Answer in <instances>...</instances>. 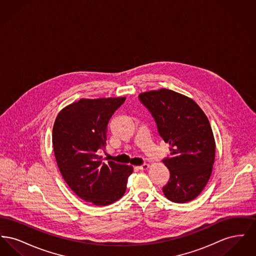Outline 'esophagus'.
<instances>
[{
    "label": "esophagus",
    "mask_w": 256,
    "mask_h": 256,
    "mask_svg": "<svg viewBox=\"0 0 256 256\" xmlns=\"http://www.w3.org/2000/svg\"><path fill=\"white\" fill-rule=\"evenodd\" d=\"M148 167H150V166H148V164H143V165L139 166V167H138V169L141 170H146L148 169Z\"/></svg>",
    "instance_id": "34e87169"
}]
</instances>
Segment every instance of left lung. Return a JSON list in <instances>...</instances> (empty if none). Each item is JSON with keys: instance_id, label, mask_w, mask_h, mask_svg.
Wrapping results in <instances>:
<instances>
[{"instance_id": "left-lung-1", "label": "left lung", "mask_w": 256, "mask_h": 256, "mask_svg": "<svg viewBox=\"0 0 256 256\" xmlns=\"http://www.w3.org/2000/svg\"><path fill=\"white\" fill-rule=\"evenodd\" d=\"M139 100L170 146V158L163 159L170 174L164 195L178 204L193 200L206 187L215 161L216 145L206 115L192 98L165 88L141 93Z\"/></svg>"}]
</instances>
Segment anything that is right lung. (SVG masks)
Masks as SVG:
<instances>
[{
	"label": "right lung",
	"mask_w": 256,
	"mask_h": 256,
	"mask_svg": "<svg viewBox=\"0 0 256 256\" xmlns=\"http://www.w3.org/2000/svg\"><path fill=\"white\" fill-rule=\"evenodd\" d=\"M126 97L80 98L58 113L52 146L58 169L74 193L95 206L121 198L132 166L104 161L97 154L106 145L108 124Z\"/></svg>",
	"instance_id": "right-lung-1"
}]
</instances>
